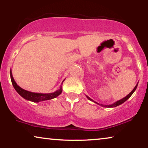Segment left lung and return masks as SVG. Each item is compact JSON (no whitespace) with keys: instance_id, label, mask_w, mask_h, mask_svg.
<instances>
[{"instance_id":"8db88e82","label":"left lung","mask_w":148,"mask_h":148,"mask_svg":"<svg viewBox=\"0 0 148 148\" xmlns=\"http://www.w3.org/2000/svg\"><path fill=\"white\" fill-rule=\"evenodd\" d=\"M137 85H138V83H137V85L136 86H135V87L134 88V89H133V90L131 91V92L129 93V94L127 95V96H126V97H125L124 98H123V99H121V100H119V101H117V102H114V103H113V104H110V105H104V104H98V103H97L96 102H95L94 100H93L92 99H91L90 97H88V96H86V97L87 98H88V100H90V101H92V102H94V103H96V104H99V105H100V106H103V107H107V108H114V107H116V106H119V105H121V104H123V103H124L125 101H127V100H128V99L130 98V97L131 96V95H132L133 93H134V92L135 91V90H136L137 89Z\"/></svg>"}]
</instances>
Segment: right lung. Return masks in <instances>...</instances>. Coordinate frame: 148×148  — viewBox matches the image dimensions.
I'll list each match as a JSON object with an SVG mask.
<instances>
[{
    "mask_svg": "<svg viewBox=\"0 0 148 148\" xmlns=\"http://www.w3.org/2000/svg\"><path fill=\"white\" fill-rule=\"evenodd\" d=\"M10 76H11L12 84H13L14 88H15V90L17 91L18 94H19L22 98L25 99V100H27L28 101H31V102H42V101L52 100V99L56 98V97L59 96V95L62 93V83H63L64 81V79L62 81L60 88L58 89V90L55 91L54 92L49 93V94H42V93H35L29 92V91L24 90V89L21 88V87H19L17 84V83L15 82V81L14 80L13 75H12L11 69L10 71Z\"/></svg>",
    "mask_w": 148,
    "mask_h": 148,
    "instance_id": "right-lung-1",
    "label": "right lung"
}]
</instances>
